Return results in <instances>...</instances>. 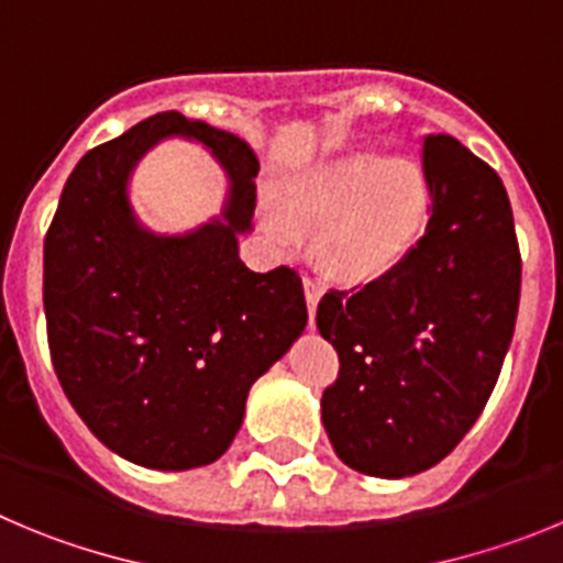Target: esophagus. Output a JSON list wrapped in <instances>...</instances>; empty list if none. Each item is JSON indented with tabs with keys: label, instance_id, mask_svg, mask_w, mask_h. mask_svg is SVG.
I'll list each match as a JSON object with an SVG mask.
<instances>
[{
	"label": "esophagus",
	"instance_id": "1",
	"mask_svg": "<svg viewBox=\"0 0 563 563\" xmlns=\"http://www.w3.org/2000/svg\"><path fill=\"white\" fill-rule=\"evenodd\" d=\"M302 286H306V306H308V317H311V325H313V313H317L319 297H322V291H325V280H319V277H306V280H302Z\"/></svg>",
	"mask_w": 563,
	"mask_h": 563
}]
</instances>
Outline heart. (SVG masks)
I'll list each match as a JSON object with an SVG mask.
<instances>
[{"label":"heart","instance_id":"obj_1","mask_svg":"<svg viewBox=\"0 0 563 563\" xmlns=\"http://www.w3.org/2000/svg\"><path fill=\"white\" fill-rule=\"evenodd\" d=\"M427 212L429 185L415 162L356 151L288 176L277 199L261 201V224L280 252L300 244L302 227H319L322 263L362 280L407 257Z\"/></svg>","mask_w":563,"mask_h":563}]
</instances>
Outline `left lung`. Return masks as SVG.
Returning a JSON list of instances; mask_svg holds the SVG:
<instances>
[{"label": "left lung", "instance_id": "left-lung-1", "mask_svg": "<svg viewBox=\"0 0 563 563\" xmlns=\"http://www.w3.org/2000/svg\"><path fill=\"white\" fill-rule=\"evenodd\" d=\"M432 219L367 286L317 308L339 378L322 423L344 465L401 479L438 465L488 404L519 311L521 257L503 179L454 136L423 140Z\"/></svg>", "mask_w": 563, "mask_h": 563}]
</instances>
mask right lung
I'll use <instances>...</instances> for the list:
<instances>
[{
  "mask_svg": "<svg viewBox=\"0 0 563 563\" xmlns=\"http://www.w3.org/2000/svg\"><path fill=\"white\" fill-rule=\"evenodd\" d=\"M205 144L228 176L216 220L162 236L135 219L128 181L162 139ZM255 151L230 131L162 111L92 148L69 174L44 238L53 367L95 438L156 471L210 465L244 423L252 384L306 331L302 280L252 272Z\"/></svg>",
  "mask_w": 563,
  "mask_h": 563,
  "instance_id": "obj_1",
  "label": "right lung"
}]
</instances>
